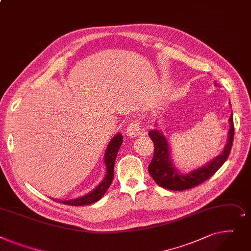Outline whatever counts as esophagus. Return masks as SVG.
<instances>
[{"mask_svg":"<svg viewBox=\"0 0 251 251\" xmlns=\"http://www.w3.org/2000/svg\"><path fill=\"white\" fill-rule=\"evenodd\" d=\"M142 132L143 131H142V128H141V124L137 120L132 121L126 128V135L129 136V137H137V136L141 135Z\"/></svg>","mask_w":251,"mask_h":251,"instance_id":"esophagus-1","label":"esophagus"}]
</instances>
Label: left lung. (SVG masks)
<instances>
[{
  "label": "left lung",
  "instance_id": "obj_1",
  "mask_svg": "<svg viewBox=\"0 0 251 251\" xmlns=\"http://www.w3.org/2000/svg\"><path fill=\"white\" fill-rule=\"evenodd\" d=\"M229 122V138L223 153L212 160L209 164L186 175L179 174L177 170L173 167L169 157V146L166 138L157 129L150 130L149 137L154 143V155L151 163L149 164L148 170L152 178L159 186L170 190L189 189L208 180L225 163L230 154L234 140L233 115L230 116Z\"/></svg>",
  "mask_w": 251,
  "mask_h": 251
}]
</instances>
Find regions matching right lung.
Returning a JSON list of instances; mask_svg holds the SVG:
<instances>
[{"instance_id":"obj_1","label":"right lung","mask_w":251,"mask_h":251,"mask_svg":"<svg viewBox=\"0 0 251 251\" xmlns=\"http://www.w3.org/2000/svg\"><path fill=\"white\" fill-rule=\"evenodd\" d=\"M123 138L124 137L121 134H117L108 144L106 153H105V164H106L107 171H106L105 177L102 180V182L94 190H92L90 194L81 197L79 199H73L70 201H60V202L68 205H74V207H79V205H86V204L93 203L99 201L103 196H104V194L107 191L113 179L114 162L116 159L117 152H119L122 146Z\"/></svg>"}]
</instances>
